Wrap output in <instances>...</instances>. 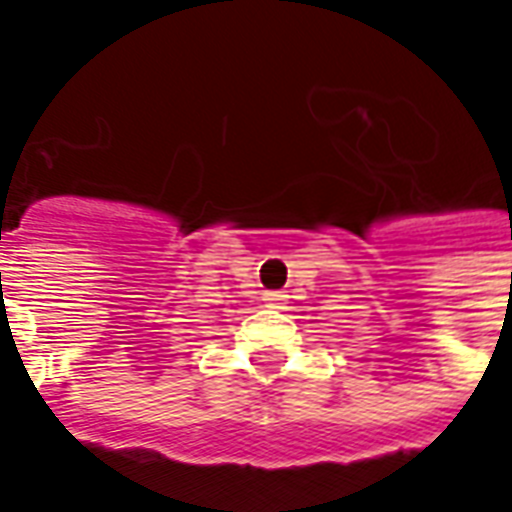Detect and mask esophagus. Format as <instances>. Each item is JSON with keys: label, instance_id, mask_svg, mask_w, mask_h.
<instances>
[{"label": "esophagus", "instance_id": "esophagus-1", "mask_svg": "<svg viewBox=\"0 0 512 512\" xmlns=\"http://www.w3.org/2000/svg\"><path fill=\"white\" fill-rule=\"evenodd\" d=\"M285 301H288V296H285L282 290H266V293H263V304L271 307V310H282Z\"/></svg>", "mask_w": 512, "mask_h": 512}]
</instances>
